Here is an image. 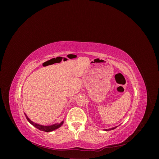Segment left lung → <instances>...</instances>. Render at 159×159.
Segmentation results:
<instances>
[{
    "mask_svg": "<svg viewBox=\"0 0 159 159\" xmlns=\"http://www.w3.org/2000/svg\"><path fill=\"white\" fill-rule=\"evenodd\" d=\"M118 126H117V127H113V128H111V129H104V131H111V130H113V129H115V128H117Z\"/></svg>",
    "mask_w": 159,
    "mask_h": 159,
    "instance_id": "8db88e82",
    "label": "left lung"
}]
</instances>
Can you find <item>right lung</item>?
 I'll return each mask as SVG.
<instances>
[{"instance_id": "1", "label": "right lung", "mask_w": 159, "mask_h": 159, "mask_svg": "<svg viewBox=\"0 0 159 159\" xmlns=\"http://www.w3.org/2000/svg\"><path fill=\"white\" fill-rule=\"evenodd\" d=\"M25 116H26V119L28 120V121L29 122L31 125H32L34 127H35L38 129L40 130V131H45V132H51V131H54V130H56L57 129H58L59 127H60L62 125H63V123H64V121H62L61 123H55V124L51 125H42L38 124V123H34L33 121H32L29 118H28V117L27 116L26 114H25Z\"/></svg>"}]
</instances>
